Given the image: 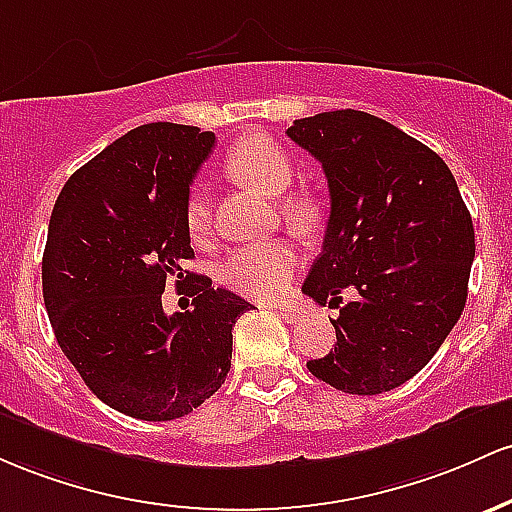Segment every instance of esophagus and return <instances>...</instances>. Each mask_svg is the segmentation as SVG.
I'll return each mask as SVG.
<instances>
[{
    "mask_svg": "<svg viewBox=\"0 0 512 512\" xmlns=\"http://www.w3.org/2000/svg\"><path fill=\"white\" fill-rule=\"evenodd\" d=\"M275 312H278L287 324H300V321H304V317H307L302 309H295V307H275Z\"/></svg>",
    "mask_w": 512,
    "mask_h": 512,
    "instance_id": "obj_1",
    "label": "esophagus"
}]
</instances>
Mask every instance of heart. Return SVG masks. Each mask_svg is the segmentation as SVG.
I'll list each match as a JSON object with an SVG mask.
<instances>
[{"instance_id": "heart-1", "label": "heart", "mask_w": 512, "mask_h": 512, "mask_svg": "<svg viewBox=\"0 0 512 512\" xmlns=\"http://www.w3.org/2000/svg\"><path fill=\"white\" fill-rule=\"evenodd\" d=\"M229 171L241 183L254 191L275 198L285 193L295 176L290 154L275 145L268 137H246L234 145L229 152ZM283 220L292 227H312L319 217V208L312 198L295 195L278 205ZM186 225L195 239L203 237L210 227V200L203 191L191 193L186 205ZM302 256L297 246L287 239L258 241V244L241 246L222 263V280L225 285L237 290L239 295L254 297V300H273L290 287L295 273L300 271Z\"/></svg>"}]
</instances>
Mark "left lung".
<instances>
[{
  "instance_id": "left-lung-1",
  "label": "left lung",
  "mask_w": 512,
  "mask_h": 512,
  "mask_svg": "<svg viewBox=\"0 0 512 512\" xmlns=\"http://www.w3.org/2000/svg\"><path fill=\"white\" fill-rule=\"evenodd\" d=\"M287 137L321 162L331 215L302 292L343 304L336 346L309 360L346 394H382L438 353L467 302L474 225L457 181L433 149L370 113L300 118Z\"/></svg>"
}]
</instances>
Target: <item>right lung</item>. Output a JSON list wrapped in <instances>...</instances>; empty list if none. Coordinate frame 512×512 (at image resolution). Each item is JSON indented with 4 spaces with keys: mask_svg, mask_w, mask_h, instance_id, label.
Segmentation results:
<instances>
[{
    "mask_svg": "<svg viewBox=\"0 0 512 512\" xmlns=\"http://www.w3.org/2000/svg\"><path fill=\"white\" fill-rule=\"evenodd\" d=\"M215 145L193 125L147 123L74 171L50 215L43 300L62 353L103 404L174 421L225 384L234 321L251 304L186 271V205ZM194 297L166 318L165 280Z\"/></svg>",
    "mask_w": 512,
    "mask_h": 512,
    "instance_id": "right-lung-1",
    "label": "right lung"
}]
</instances>
